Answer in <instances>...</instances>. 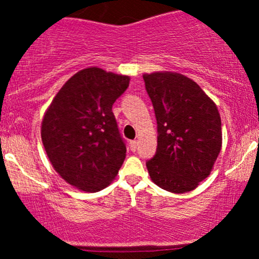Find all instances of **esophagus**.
Returning <instances> with one entry per match:
<instances>
[{"mask_svg": "<svg viewBox=\"0 0 259 259\" xmlns=\"http://www.w3.org/2000/svg\"><path fill=\"white\" fill-rule=\"evenodd\" d=\"M130 150L133 151V152H135L136 151V148H138V141H136V140H134V141H130Z\"/></svg>", "mask_w": 259, "mask_h": 259, "instance_id": "1", "label": "esophagus"}]
</instances>
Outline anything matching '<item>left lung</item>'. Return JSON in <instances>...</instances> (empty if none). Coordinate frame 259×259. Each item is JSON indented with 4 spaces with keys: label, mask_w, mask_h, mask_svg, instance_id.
Wrapping results in <instances>:
<instances>
[{
    "label": "left lung",
    "mask_w": 259,
    "mask_h": 259,
    "mask_svg": "<svg viewBox=\"0 0 259 259\" xmlns=\"http://www.w3.org/2000/svg\"><path fill=\"white\" fill-rule=\"evenodd\" d=\"M157 119V151L146 167L151 180L173 194L195 190L222 150L217 105L194 80L179 73L144 74Z\"/></svg>",
    "instance_id": "8db88e82"
}]
</instances>
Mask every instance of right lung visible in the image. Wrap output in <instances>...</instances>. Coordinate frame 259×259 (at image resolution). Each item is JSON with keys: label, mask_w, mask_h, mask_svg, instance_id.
Wrapping results in <instances>:
<instances>
[{"label": "right lung", "mask_w": 259, "mask_h": 259, "mask_svg": "<svg viewBox=\"0 0 259 259\" xmlns=\"http://www.w3.org/2000/svg\"><path fill=\"white\" fill-rule=\"evenodd\" d=\"M130 78L97 67L78 72L45 112L41 139L55 170L86 192L105 189L117 177L126 147L112 112Z\"/></svg>", "instance_id": "obj_1"}]
</instances>
